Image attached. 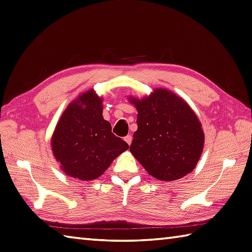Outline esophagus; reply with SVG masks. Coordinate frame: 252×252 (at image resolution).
I'll list each match as a JSON object with an SVG mask.
<instances>
[{"mask_svg":"<svg viewBox=\"0 0 252 252\" xmlns=\"http://www.w3.org/2000/svg\"><path fill=\"white\" fill-rule=\"evenodd\" d=\"M124 140L128 143V146H129L130 145V143H131V140H132V137L130 136V135H128V136H126L125 138H124Z\"/></svg>","mask_w":252,"mask_h":252,"instance_id":"esophagus-1","label":"esophagus"}]
</instances>
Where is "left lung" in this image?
Wrapping results in <instances>:
<instances>
[{"mask_svg":"<svg viewBox=\"0 0 252 252\" xmlns=\"http://www.w3.org/2000/svg\"><path fill=\"white\" fill-rule=\"evenodd\" d=\"M128 101L138 112L129 150L149 175L172 182L190 174L202 155L204 133L187 102L163 88Z\"/></svg>","mask_w":252,"mask_h":252,"instance_id":"1","label":"left lung"}]
</instances>
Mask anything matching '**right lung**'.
<instances>
[{
  "instance_id": "add662e5",
  "label": "right lung",
  "mask_w": 252,
  "mask_h": 252,
  "mask_svg": "<svg viewBox=\"0 0 252 252\" xmlns=\"http://www.w3.org/2000/svg\"><path fill=\"white\" fill-rule=\"evenodd\" d=\"M103 97L88 90L71 101L55 126L51 148L65 175L79 181L100 177L129 146L103 119Z\"/></svg>"
}]
</instances>
